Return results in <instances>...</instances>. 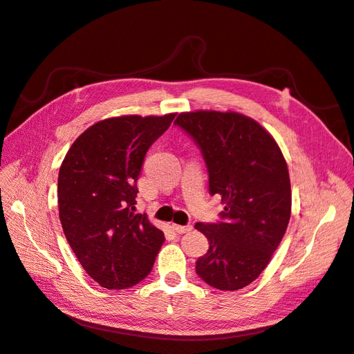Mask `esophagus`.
<instances>
[{"label": "esophagus", "mask_w": 354, "mask_h": 354, "mask_svg": "<svg viewBox=\"0 0 354 354\" xmlns=\"http://www.w3.org/2000/svg\"><path fill=\"white\" fill-rule=\"evenodd\" d=\"M174 230L179 234H184V233H188L193 230V225H178V224H174Z\"/></svg>", "instance_id": "34e87169"}]
</instances>
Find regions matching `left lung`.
I'll return each instance as SVG.
<instances>
[{"instance_id": "1", "label": "left lung", "mask_w": 354, "mask_h": 354, "mask_svg": "<svg viewBox=\"0 0 354 354\" xmlns=\"http://www.w3.org/2000/svg\"><path fill=\"white\" fill-rule=\"evenodd\" d=\"M175 124L201 149L211 196L225 205L218 223H196L209 250L196 272L218 290H239L263 272L287 230L292 189L286 160L274 138L236 112L180 113Z\"/></svg>"}]
</instances>
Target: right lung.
Wrapping results in <instances>:
<instances>
[{
	"label": "right lung",
	"instance_id": "obj_1",
	"mask_svg": "<svg viewBox=\"0 0 354 354\" xmlns=\"http://www.w3.org/2000/svg\"><path fill=\"white\" fill-rule=\"evenodd\" d=\"M175 113L129 115L91 125L71 145L58 175L59 220L71 250L109 290L149 275L165 233L136 214L138 178L147 151Z\"/></svg>",
	"mask_w": 354,
	"mask_h": 354
}]
</instances>
